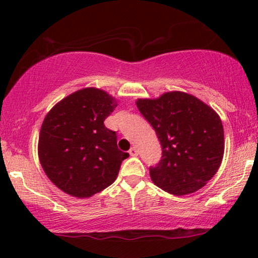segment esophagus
<instances>
[{
    "label": "esophagus",
    "mask_w": 258,
    "mask_h": 258,
    "mask_svg": "<svg viewBox=\"0 0 258 258\" xmlns=\"http://www.w3.org/2000/svg\"><path fill=\"white\" fill-rule=\"evenodd\" d=\"M128 152H130V155L133 156V157L139 155V151H138V149H137V147H132V148H131Z\"/></svg>",
    "instance_id": "esophagus-1"
}]
</instances>
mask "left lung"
<instances>
[{"label":"left lung","mask_w":258,"mask_h":258,"mask_svg":"<svg viewBox=\"0 0 258 258\" xmlns=\"http://www.w3.org/2000/svg\"><path fill=\"white\" fill-rule=\"evenodd\" d=\"M137 106L155 130L161 159L150 166L152 182L175 196L191 194L215 175L224 154L221 118L194 95L169 92Z\"/></svg>","instance_id":"8db88e82"}]
</instances>
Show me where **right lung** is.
Instances as JSON below:
<instances>
[{"label": "right lung", "mask_w": 258, "mask_h": 258, "mask_svg": "<svg viewBox=\"0 0 258 258\" xmlns=\"http://www.w3.org/2000/svg\"><path fill=\"white\" fill-rule=\"evenodd\" d=\"M116 107L104 91L90 87L68 95L46 115L38 156L47 177L66 194L89 198L116 180L130 156L103 123Z\"/></svg>", "instance_id": "1"}]
</instances>
